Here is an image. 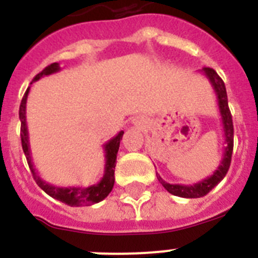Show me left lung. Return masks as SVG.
Instances as JSON below:
<instances>
[{
  "instance_id": "obj_1",
  "label": "left lung",
  "mask_w": 258,
  "mask_h": 258,
  "mask_svg": "<svg viewBox=\"0 0 258 258\" xmlns=\"http://www.w3.org/2000/svg\"><path fill=\"white\" fill-rule=\"evenodd\" d=\"M207 77H208L209 83L213 88L214 93L217 95L218 108H220L221 120H222L223 127V137H225V150H223V157L221 160L218 168L213 172V174L207 177L206 179H202L198 183L194 184H172L164 181L160 175L157 174V179L164 186L168 192L173 194L175 197L187 198V199H194V198H202L209 192L213 187H216L218 183L223 179L226 175L227 170L230 168L231 163V155L232 147H234V126H232V117L231 112L229 109V103H227V94L225 83L222 81L217 72L213 68L204 67L202 70Z\"/></svg>"
}]
</instances>
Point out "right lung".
<instances>
[{
	"label": "right lung",
	"instance_id": "obj_1",
	"mask_svg": "<svg viewBox=\"0 0 258 258\" xmlns=\"http://www.w3.org/2000/svg\"><path fill=\"white\" fill-rule=\"evenodd\" d=\"M60 71L58 63H52V64L47 66L45 70H42L36 77L33 79L32 83H35L41 77L49 76V75L55 74ZM31 83V84H32ZM29 89H27L26 94L23 97L22 103H20L19 108V118L22 122L20 126V138H22V147L24 155L28 161L29 169H31L33 178H35L36 183L40 186L47 195H50L54 199L59 200V202L64 203L70 207H81V206H93L95 203H99L108 197V194L112 191L113 183H115V166H116V156H117L118 147H120V141L122 138L124 132H118L112 140H109L106 145L103 146L104 152H106V165H104V173L102 179L98 183L88 186V187H58L54 184H50L49 182L44 181L40 175L36 172V168L33 166V161H32L31 149H29V137H28V129H27V117H26V108H27V98H28Z\"/></svg>",
	"mask_w": 258,
	"mask_h": 258
}]
</instances>
